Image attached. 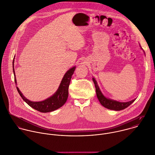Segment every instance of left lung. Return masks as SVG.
I'll list each match as a JSON object with an SVG mask.
<instances>
[{
  "label": "left lung",
  "instance_id": "obj_1",
  "mask_svg": "<svg viewBox=\"0 0 155 155\" xmlns=\"http://www.w3.org/2000/svg\"><path fill=\"white\" fill-rule=\"evenodd\" d=\"M93 82H94V85H95L96 93V95H97L98 100L99 101L100 103L101 104V105L102 106H104V107H105L108 109L113 110H115V111L122 110H124L125 108L128 107L130 105H131L136 100V99H134L131 100L129 102H119V101H114V100H112V99L107 98L102 93V92L100 90V88L98 86L97 81H96V79L94 78H93Z\"/></svg>",
  "mask_w": 155,
  "mask_h": 155
}]
</instances>
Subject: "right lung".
Instances as JSON below:
<instances>
[{"instance_id":"add662e5","label":"right lung","mask_w":155,"mask_h":155,"mask_svg":"<svg viewBox=\"0 0 155 155\" xmlns=\"http://www.w3.org/2000/svg\"><path fill=\"white\" fill-rule=\"evenodd\" d=\"M14 61L13 62V73L15 74V81L16 84V79L15 76V72L14 69ZM76 67H73L68 70L65 75L64 76L62 81L59 85V87L56 93L47 99L40 101V102H33L27 99L19 90V88L16 87L18 93H19L23 100L33 108L42 112V113H48L54 111L60 107L66 102L68 96V87L70 83L71 76L74 73Z\"/></svg>"}]
</instances>
